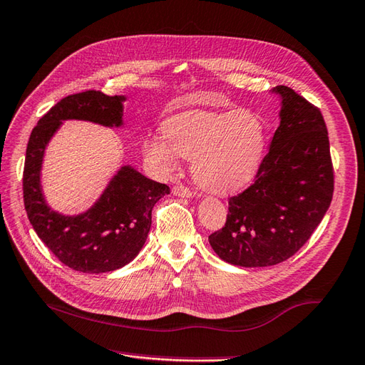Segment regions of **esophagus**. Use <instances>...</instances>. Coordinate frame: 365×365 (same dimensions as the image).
Instances as JSON below:
<instances>
[{
	"mask_svg": "<svg viewBox=\"0 0 365 365\" xmlns=\"http://www.w3.org/2000/svg\"><path fill=\"white\" fill-rule=\"evenodd\" d=\"M173 194L177 197H192L194 196V192L190 188H186V186H183V185H175L173 188Z\"/></svg>",
	"mask_w": 365,
	"mask_h": 365,
	"instance_id": "obj_1",
	"label": "esophagus"
}]
</instances>
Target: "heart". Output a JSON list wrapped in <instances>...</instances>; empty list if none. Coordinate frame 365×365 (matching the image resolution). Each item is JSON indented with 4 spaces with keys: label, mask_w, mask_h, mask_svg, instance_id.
I'll return each mask as SVG.
<instances>
[{
    "label": "heart",
    "mask_w": 365,
    "mask_h": 365,
    "mask_svg": "<svg viewBox=\"0 0 365 365\" xmlns=\"http://www.w3.org/2000/svg\"><path fill=\"white\" fill-rule=\"evenodd\" d=\"M163 135L143 143L144 155L163 173H173L177 157L191 160L192 177L202 188L228 192L249 183L264 155L267 127L250 110H190L163 123Z\"/></svg>",
    "instance_id": "heart-1"
}]
</instances>
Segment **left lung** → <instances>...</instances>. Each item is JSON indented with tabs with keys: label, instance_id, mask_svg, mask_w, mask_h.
Instances as JSON below:
<instances>
[{
	"label": "left lung",
	"instance_id": "left-lung-1",
	"mask_svg": "<svg viewBox=\"0 0 365 365\" xmlns=\"http://www.w3.org/2000/svg\"><path fill=\"white\" fill-rule=\"evenodd\" d=\"M279 125L257 180L228 200L225 225L208 236L217 257L241 267L274 266L291 258L324 219L334 173L320 110L278 86Z\"/></svg>",
	"mask_w": 365,
	"mask_h": 365
}]
</instances>
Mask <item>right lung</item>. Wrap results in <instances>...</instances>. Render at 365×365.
<instances>
[{
	"label": "right lung",
	"instance_id": "add662e5",
	"mask_svg": "<svg viewBox=\"0 0 365 365\" xmlns=\"http://www.w3.org/2000/svg\"><path fill=\"white\" fill-rule=\"evenodd\" d=\"M124 101L125 96H107L96 90L66 96L40 118L28 143L23 197L29 222L58 261L83 274L112 272L138 255L150 230L152 208L169 194V186L125 165L87 211L66 216L45 200L40 183L41 163L48 143L63 121L121 127Z\"/></svg>",
	"mask_w": 365,
	"mask_h": 365
}]
</instances>
